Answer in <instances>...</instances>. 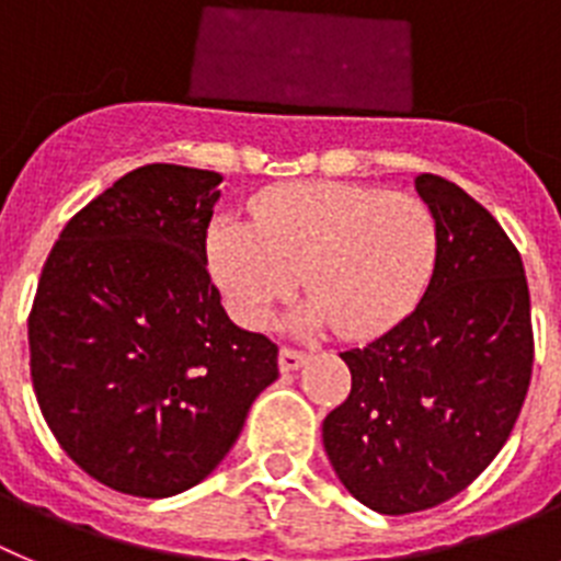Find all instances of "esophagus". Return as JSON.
<instances>
[{
    "label": "esophagus",
    "instance_id": "obj_1",
    "mask_svg": "<svg viewBox=\"0 0 561 561\" xmlns=\"http://www.w3.org/2000/svg\"><path fill=\"white\" fill-rule=\"evenodd\" d=\"M305 360H307L305 352L290 350V346H282V350H279V368H282V371H296V368H299Z\"/></svg>",
    "mask_w": 561,
    "mask_h": 561
}]
</instances>
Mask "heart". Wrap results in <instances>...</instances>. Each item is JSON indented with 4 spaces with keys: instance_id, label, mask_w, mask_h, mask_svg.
<instances>
[{
    "instance_id": "obj_1",
    "label": "heart",
    "mask_w": 561,
    "mask_h": 561,
    "mask_svg": "<svg viewBox=\"0 0 561 561\" xmlns=\"http://www.w3.org/2000/svg\"><path fill=\"white\" fill-rule=\"evenodd\" d=\"M211 274L243 324H262L301 279L293 324L368 337L413 310L438 256V224L416 195L357 184H299L262 195L256 224L209 229Z\"/></svg>"
}]
</instances>
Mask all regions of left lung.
Segmentation results:
<instances>
[{"instance_id":"left-lung-1","label":"left lung","mask_w":561,"mask_h":561,"mask_svg":"<svg viewBox=\"0 0 561 561\" xmlns=\"http://www.w3.org/2000/svg\"><path fill=\"white\" fill-rule=\"evenodd\" d=\"M416 193L438 224L425 296L341 352L352 391L321 427L343 486L380 514L425 512L476 481L506 444L534 366L526 271L506 231L442 175H416Z\"/></svg>"}]
</instances>
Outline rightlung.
<instances>
[{
	"label": "right lung",
	"instance_id": "obj_1",
	"mask_svg": "<svg viewBox=\"0 0 561 561\" xmlns=\"http://www.w3.org/2000/svg\"><path fill=\"white\" fill-rule=\"evenodd\" d=\"M224 175L145 164L75 215L27 321L35 400L83 472L134 497L204 481L279 377L206 268Z\"/></svg>",
	"mask_w": 561,
	"mask_h": 561
}]
</instances>
